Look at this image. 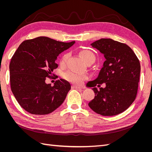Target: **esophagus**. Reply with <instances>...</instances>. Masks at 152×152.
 <instances>
[{"instance_id":"34e87169","label":"esophagus","mask_w":152,"mask_h":152,"mask_svg":"<svg viewBox=\"0 0 152 152\" xmlns=\"http://www.w3.org/2000/svg\"><path fill=\"white\" fill-rule=\"evenodd\" d=\"M72 89H82V87H79V86H77L73 85V86H72Z\"/></svg>"}]
</instances>
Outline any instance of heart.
I'll list each match as a JSON object with an SVG mask.
<instances>
[{
  "mask_svg": "<svg viewBox=\"0 0 152 152\" xmlns=\"http://www.w3.org/2000/svg\"><path fill=\"white\" fill-rule=\"evenodd\" d=\"M79 54L87 63L91 61H93L94 63L96 60V56L94 54L88 49L82 50L79 52ZM70 56V54L69 53H65L64 54L61 59V64H62V65L65 64L67 62ZM63 77L66 80L72 82L73 84L80 85L82 84L87 79L88 76H87V75H86V73H78L73 71H68L63 73Z\"/></svg>",
  "mask_w": 152,
  "mask_h": 152,
  "instance_id": "b5f03b06",
  "label": "heart"
}]
</instances>
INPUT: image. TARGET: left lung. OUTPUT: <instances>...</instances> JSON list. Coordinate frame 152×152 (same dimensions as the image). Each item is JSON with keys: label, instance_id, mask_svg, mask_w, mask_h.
I'll list each match as a JSON object with an SVG mask.
<instances>
[{"label": "left lung", "instance_id": "obj_1", "mask_svg": "<svg viewBox=\"0 0 152 152\" xmlns=\"http://www.w3.org/2000/svg\"><path fill=\"white\" fill-rule=\"evenodd\" d=\"M106 59L96 79L89 82L95 96L89 103L94 112L103 116L116 115L125 111L136 99L141 66L136 55L126 44L111 39H101L91 44ZM106 84L98 90L96 85Z\"/></svg>", "mask_w": 152, "mask_h": 152}]
</instances>
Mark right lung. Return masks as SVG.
Wrapping results in <instances>:
<instances>
[{"instance_id":"obj_1","label":"right lung","mask_w":152,"mask_h":152,"mask_svg":"<svg viewBox=\"0 0 152 152\" xmlns=\"http://www.w3.org/2000/svg\"><path fill=\"white\" fill-rule=\"evenodd\" d=\"M75 41L63 42L47 37L23 41L10 64V84L17 102L26 112L34 115L53 112L65 101L71 85L64 79L54 86L45 82L54 76L58 55L70 48Z\"/></svg>"}]
</instances>
